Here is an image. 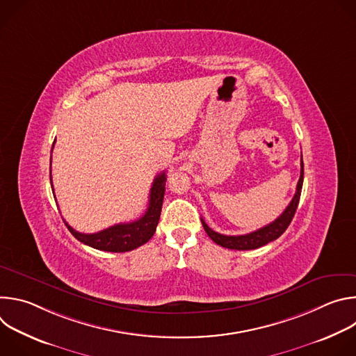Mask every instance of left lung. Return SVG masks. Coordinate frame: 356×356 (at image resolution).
<instances>
[{
    "mask_svg": "<svg viewBox=\"0 0 356 356\" xmlns=\"http://www.w3.org/2000/svg\"><path fill=\"white\" fill-rule=\"evenodd\" d=\"M301 170H300V179L296 187V194L291 198L290 204L286 207V210L280 214L279 218H276L273 222L268 224L264 228H259L257 231H253L250 234H245V235H222L218 234L216 231H213L206 221L201 218V224L204 227V231L207 232V235L217 243L221 245L222 248H228V249H236V250H248V249H257L261 248L275 239H277L290 225L298 201H300V195H301V187H302V179H304V165H302V158H301Z\"/></svg>",
    "mask_w": 356,
    "mask_h": 356,
    "instance_id": "left-lung-1",
    "label": "left lung"
}]
</instances>
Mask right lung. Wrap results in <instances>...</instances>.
Wrapping results in <instances>:
<instances>
[{
  "instance_id": "obj_1",
  "label": "right lung",
  "mask_w": 356,
  "mask_h": 356,
  "mask_svg": "<svg viewBox=\"0 0 356 356\" xmlns=\"http://www.w3.org/2000/svg\"><path fill=\"white\" fill-rule=\"evenodd\" d=\"M50 165H52V156H50ZM50 177H52V175H50ZM50 183H52V179H50ZM165 186H166V173L163 172L155 177L149 194L147 210L136 221L127 222V224H117L95 234H81L73 229L66 221L65 224L76 239H79L80 242L94 249L106 250V252L132 250L146 243L152 236H154L161 218L163 197H165Z\"/></svg>"
}]
</instances>
